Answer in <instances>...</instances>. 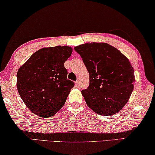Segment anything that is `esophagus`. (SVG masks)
Segmentation results:
<instances>
[{
    "instance_id": "esophagus-1",
    "label": "esophagus",
    "mask_w": 155,
    "mask_h": 155,
    "mask_svg": "<svg viewBox=\"0 0 155 155\" xmlns=\"http://www.w3.org/2000/svg\"><path fill=\"white\" fill-rule=\"evenodd\" d=\"M75 87L79 88L80 87V81L79 80H77L75 82Z\"/></svg>"
}]
</instances>
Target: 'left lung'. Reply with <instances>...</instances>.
<instances>
[{
  "instance_id": "1",
  "label": "left lung",
  "mask_w": 155,
  "mask_h": 155,
  "mask_svg": "<svg viewBox=\"0 0 155 155\" xmlns=\"http://www.w3.org/2000/svg\"><path fill=\"white\" fill-rule=\"evenodd\" d=\"M74 49L89 73V86L82 91L88 107L104 116L119 112L128 102L135 81L128 58L104 42L85 43Z\"/></svg>"
}]
</instances>
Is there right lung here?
Instances as JSON below:
<instances>
[{
    "label": "right lung",
    "instance_id": "right-lung-1",
    "mask_svg": "<svg viewBox=\"0 0 155 155\" xmlns=\"http://www.w3.org/2000/svg\"><path fill=\"white\" fill-rule=\"evenodd\" d=\"M68 46L37 51L17 73V89L25 105L35 115L47 118L64 106L74 82L67 80L64 63L72 54Z\"/></svg>",
    "mask_w": 155,
    "mask_h": 155
}]
</instances>
